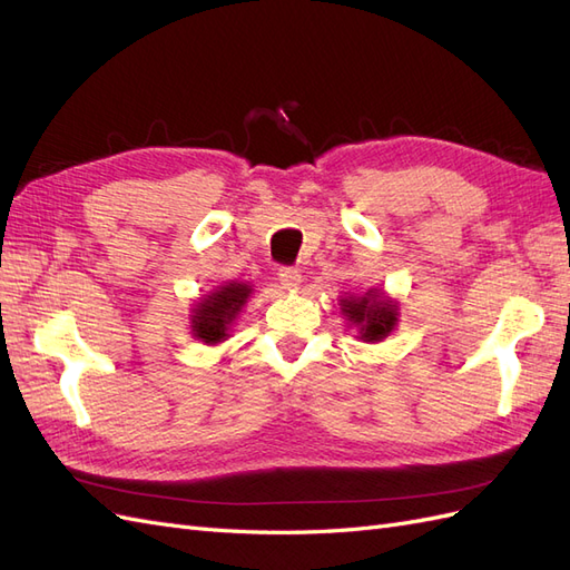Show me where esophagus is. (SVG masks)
<instances>
[{
	"label": "esophagus",
	"mask_w": 570,
	"mask_h": 570,
	"mask_svg": "<svg viewBox=\"0 0 570 570\" xmlns=\"http://www.w3.org/2000/svg\"><path fill=\"white\" fill-rule=\"evenodd\" d=\"M278 281H281L283 289H297L302 285V273L297 268H281Z\"/></svg>",
	"instance_id": "1"
}]
</instances>
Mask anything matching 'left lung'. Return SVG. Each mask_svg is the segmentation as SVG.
I'll list each match as a JSON object with an SVG mask.
<instances>
[{
  "label": "left lung",
  "instance_id": "left-lung-1",
  "mask_svg": "<svg viewBox=\"0 0 570 570\" xmlns=\"http://www.w3.org/2000/svg\"><path fill=\"white\" fill-rule=\"evenodd\" d=\"M342 314L347 316L352 325L358 327V340L381 342L385 340L396 325V302L387 299L383 292L368 289L364 297H344L340 299Z\"/></svg>",
  "mask_w": 570,
  "mask_h": 570
}]
</instances>
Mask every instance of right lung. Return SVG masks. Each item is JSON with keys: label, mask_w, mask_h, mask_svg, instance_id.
<instances>
[{"label": "right lung", "mask_w": 570, "mask_h": 570, "mask_svg": "<svg viewBox=\"0 0 570 570\" xmlns=\"http://www.w3.org/2000/svg\"><path fill=\"white\" fill-rule=\"evenodd\" d=\"M252 295V285L228 283L204 295L193 308V335L204 344H218L228 337L237 314Z\"/></svg>", "instance_id": "add662e5"}]
</instances>
